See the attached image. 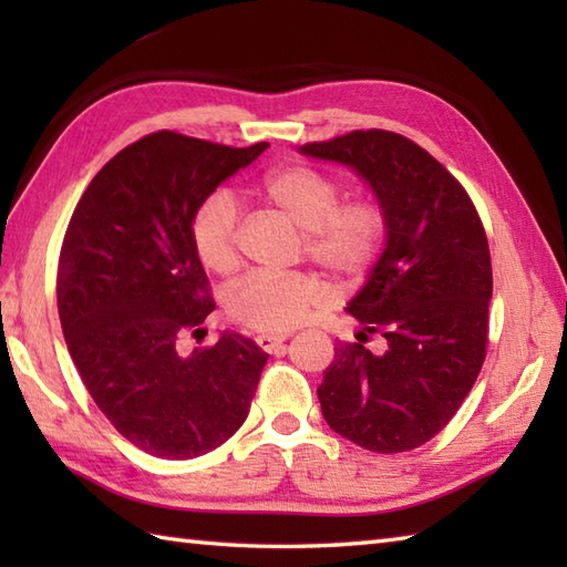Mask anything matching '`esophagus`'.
<instances>
[{"label": "esophagus", "mask_w": 567, "mask_h": 567, "mask_svg": "<svg viewBox=\"0 0 567 567\" xmlns=\"http://www.w3.org/2000/svg\"><path fill=\"white\" fill-rule=\"evenodd\" d=\"M285 341H287V336H282V333H260L258 339H256V343L262 348L265 353H277V351H282Z\"/></svg>", "instance_id": "1"}]
</instances>
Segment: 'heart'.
<instances>
[{
    "label": "heart",
    "instance_id": "1",
    "mask_svg": "<svg viewBox=\"0 0 567 567\" xmlns=\"http://www.w3.org/2000/svg\"><path fill=\"white\" fill-rule=\"evenodd\" d=\"M258 195L305 231V250L339 280L370 272L388 244L390 219L375 199H343L339 177L309 165H285L265 173ZM238 212L231 195L212 192L192 216L189 236L199 262L226 275L236 268ZM321 302V287L305 275H248L226 299L234 321L258 331H290Z\"/></svg>",
    "mask_w": 567,
    "mask_h": 567
}]
</instances>
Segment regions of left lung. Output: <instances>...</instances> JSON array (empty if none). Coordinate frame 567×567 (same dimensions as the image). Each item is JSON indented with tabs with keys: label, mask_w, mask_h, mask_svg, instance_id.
Returning <instances> with one entry per match:
<instances>
[{
	"label": "left lung",
	"mask_w": 567,
	"mask_h": 567,
	"mask_svg": "<svg viewBox=\"0 0 567 567\" xmlns=\"http://www.w3.org/2000/svg\"><path fill=\"white\" fill-rule=\"evenodd\" d=\"M365 179L390 236L346 311L358 343H336L319 402L327 424L360 449L404 453L431 441L461 409L487 353L492 260L473 199L445 167L394 131H351L305 143ZM385 339L382 354L367 336Z\"/></svg>",
	"instance_id": "left-lung-1"
}]
</instances>
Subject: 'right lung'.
<instances>
[{
  "label": "right lung",
  "instance_id": "1",
  "mask_svg": "<svg viewBox=\"0 0 567 567\" xmlns=\"http://www.w3.org/2000/svg\"><path fill=\"white\" fill-rule=\"evenodd\" d=\"M265 148L155 131L92 177L68 224L58 315L72 363L112 426L155 457L189 461L231 439L268 363L240 333L177 351L214 311L192 216Z\"/></svg>",
  "mask_w": 567,
  "mask_h": 567
}]
</instances>
